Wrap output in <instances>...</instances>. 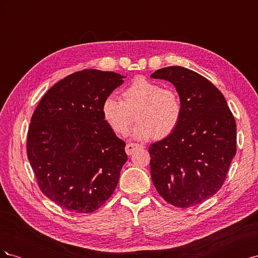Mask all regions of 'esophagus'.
<instances>
[{"mask_svg":"<svg viewBox=\"0 0 258 258\" xmlns=\"http://www.w3.org/2000/svg\"><path fill=\"white\" fill-rule=\"evenodd\" d=\"M138 148H142V145L137 144V143H128L126 145V153H127V155H131V154H134L138 150Z\"/></svg>","mask_w":258,"mask_h":258,"instance_id":"esophagus-1","label":"esophagus"}]
</instances>
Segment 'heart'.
<instances>
[{"label": "heart", "instance_id": "1", "mask_svg": "<svg viewBox=\"0 0 258 258\" xmlns=\"http://www.w3.org/2000/svg\"><path fill=\"white\" fill-rule=\"evenodd\" d=\"M139 122L131 136L137 140L159 139L170 136L177 128L183 115V103L178 92L165 88L159 83L138 77L122 92V100L107 96L102 103L106 122L119 136H126L135 114Z\"/></svg>", "mask_w": 258, "mask_h": 258}]
</instances>
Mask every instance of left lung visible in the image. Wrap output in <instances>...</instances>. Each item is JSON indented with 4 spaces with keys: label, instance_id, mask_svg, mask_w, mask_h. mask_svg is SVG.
Listing matches in <instances>:
<instances>
[{
    "label": "left lung",
    "instance_id": "1",
    "mask_svg": "<svg viewBox=\"0 0 258 258\" xmlns=\"http://www.w3.org/2000/svg\"><path fill=\"white\" fill-rule=\"evenodd\" d=\"M151 77L172 83L183 103L177 128L148 150L153 183L168 204L196 206L225 182L237 151L235 117L222 92L191 70L168 67Z\"/></svg>",
    "mask_w": 258,
    "mask_h": 258
}]
</instances>
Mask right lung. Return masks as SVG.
Here are the masks:
<instances>
[{"instance_id": "obj_1", "label": "right lung", "mask_w": 258, "mask_h": 258, "mask_svg": "<svg viewBox=\"0 0 258 258\" xmlns=\"http://www.w3.org/2000/svg\"><path fill=\"white\" fill-rule=\"evenodd\" d=\"M124 76L86 69L45 93L31 117L27 154L42 192L61 208L90 213L112 196L128 157L102 114Z\"/></svg>"}]
</instances>
